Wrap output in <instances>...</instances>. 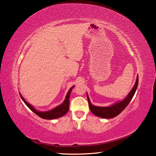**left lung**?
<instances>
[{"mask_svg":"<svg viewBox=\"0 0 156 156\" xmlns=\"http://www.w3.org/2000/svg\"><path fill=\"white\" fill-rule=\"evenodd\" d=\"M138 85V75L137 77L136 82L135 83L133 89L129 92V94L127 95L126 98L123 100L121 101L116 103L115 104L113 105H111L109 107H98L95 106L91 104V101H90L88 94H87L88 103H89V107L91 112L95 115L96 116L102 117V118L105 119H110L113 118V117L118 115L119 114L122 112L123 109H125L126 107L128 105V104L130 103V101L132 99L133 97L136 93Z\"/></svg>","mask_w":156,"mask_h":156,"instance_id":"1","label":"left lung"}]
</instances>
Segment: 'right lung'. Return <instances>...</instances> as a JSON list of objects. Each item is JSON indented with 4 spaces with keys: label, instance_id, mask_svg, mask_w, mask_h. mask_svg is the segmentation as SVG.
<instances>
[{
    "label": "right lung",
    "instance_id": "obj_1",
    "mask_svg": "<svg viewBox=\"0 0 156 156\" xmlns=\"http://www.w3.org/2000/svg\"><path fill=\"white\" fill-rule=\"evenodd\" d=\"M75 86H73V87H71L70 89L69 90L65 101L61 105L56 107L55 108L51 109L50 111H48V112H39V111H37V109H34L32 105H30L28 102H27L25 100V99L23 98V96L20 94V96L23 99L24 103L27 105V106L32 111V112H33L34 113H36L38 116H39L40 117H41V118L45 119H54L65 115V114L68 112L69 108V97H70L71 92L72 91L73 88Z\"/></svg>",
    "mask_w": 156,
    "mask_h": 156
}]
</instances>
